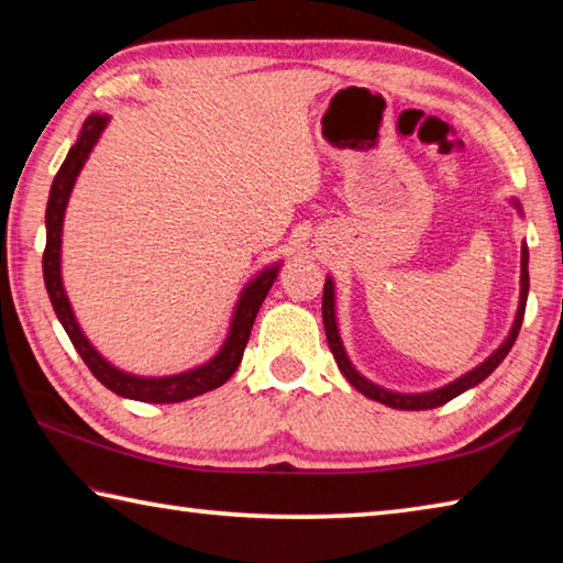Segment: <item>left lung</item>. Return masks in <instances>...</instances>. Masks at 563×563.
Returning a JSON list of instances; mask_svg holds the SVG:
<instances>
[{
    "label": "left lung",
    "mask_w": 563,
    "mask_h": 563,
    "mask_svg": "<svg viewBox=\"0 0 563 563\" xmlns=\"http://www.w3.org/2000/svg\"><path fill=\"white\" fill-rule=\"evenodd\" d=\"M514 206L519 208V201H511ZM521 211V208H519ZM527 295H529V247L527 243L521 245V295H519V310H517V318H514V325L511 332L507 335V340L501 342V345L492 352V355L482 362V365H476L470 373L462 375L460 379H454V383L444 385L440 389H432V393H419V395H402V393H393V389H385L375 383H369L367 377H362L355 367H352V362L347 357L345 347H342V340H340V332H338V318H335V285H332V278L325 280V290H322V325H325V335H328V345L332 350V357H335L340 373L347 377V383L362 393L369 399H375L379 405H387V407H395V409H434V407H442L454 399L456 395L466 393V389H472L482 383V379H487L494 369L501 365V360L509 355V350L514 347V342H517L519 335V328H521V320H523V310H527Z\"/></svg>",
    "instance_id": "1"
}]
</instances>
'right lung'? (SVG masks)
Instances as JSON below:
<instances>
[{
    "mask_svg": "<svg viewBox=\"0 0 563 563\" xmlns=\"http://www.w3.org/2000/svg\"><path fill=\"white\" fill-rule=\"evenodd\" d=\"M107 123H109L107 113H91V117L84 121V129L79 133V139H76V144L69 148V154H66L59 174L54 176V184L49 190V203H46V247L42 258L44 285H46V292H49L56 318H59V322L64 325L71 345L76 347V352H79L81 360L87 362L91 375L97 377L103 387H109L111 393H117L119 397L139 399V402H156V405L184 402V399L211 393V389L221 387L225 379H231V375L235 373L243 360V350L247 345V338H251L255 316H258L265 295H268V290L273 288L275 278H278L280 263L265 268L245 285L241 298H238L231 330H228L223 347L218 350L216 357L203 362V365L186 369V373H178V375L139 377V375L123 373V369L113 367L109 360H103L97 352V347H93L87 340V335L81 332L79 322L74 318L69 298H66L64 292L62 225H64L66 203H69L71 188L76 184V176H79L81 166L87 164L91 148L97 146V141L103 133V129H107Z\"/></svg>",
    "mask_w": 563,
    "mask_h": 563,
    "instance_id": "1",
    "label": "right lung"
}]
</instances>
